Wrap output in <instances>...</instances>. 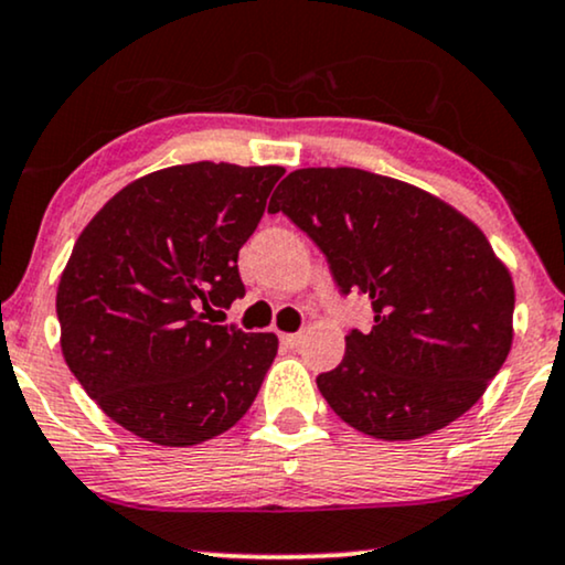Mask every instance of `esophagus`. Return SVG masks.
<instances>
[{
	"label": "esophagus",
	"mask_w": 565,
	"mask_h": 565,
	"mask_svg": "<svg viewBox=\"0 0 565 565\" xmlns=\"http://www.w3.org/2000/svg\"><path fill=\"white\" fill-rule=\"evenodd\" d=\"M280 340H282V345H288V348H298V345H300V342H303V334H300V332L280 334Z\"/></svg>",
	"instance_id": "1"
}]
</instances>
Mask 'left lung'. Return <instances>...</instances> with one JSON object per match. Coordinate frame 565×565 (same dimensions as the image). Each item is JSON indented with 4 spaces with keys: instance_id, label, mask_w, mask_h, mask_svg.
Listing matches in <instances>:
<instances>
[{
    "instance_id": "obj_1",
    "label": "left lung",
    "mask_w": 565,
    "mask_h": 565,
    "mask_svg": "<svg viewBox=\"0 0 565 565\" xmlns=\"http://www.w3.org/2000/svg\"><path fill=\"white\" fill-rule=\"evenodd\" d=\"M342 292L371 298L369 334L317 386L381 441L436 434L486 394L514 340V280L486 233L436 194L361 168H298L275 189Z\"/></svg>"
}]
</instances>
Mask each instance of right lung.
Here are the masks:
<instances>
[{"label":"right lung","mask_w":565,"mask_h":565,"mask_svg":"<svg viewBox=\"0 0 565 565\" xmlns=\"http://www.w3.org/2000/svg\"><path fill=\"white\" fill-rule=\"evenodd\" d=\"M282 166L186 163L139 175L79 233L56 290L62 355L121 428L194 446L236 426L277 334L207 321L244 296L238 248Z\"/></svg>","instance_id":"1"}]
</instances>
